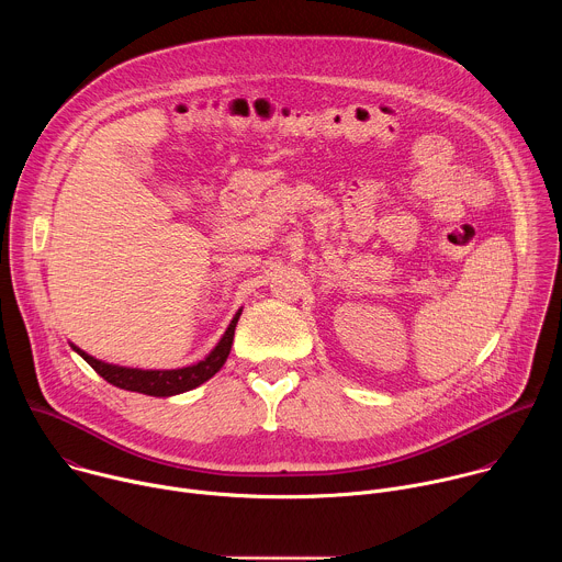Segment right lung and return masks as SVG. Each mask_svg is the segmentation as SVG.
Masks as SVG:
<instances>
[{
	"label": "right lung",
	"mask_w": 562,
	"mask_h": 562,
	"mask_svg": "<svg viewBox=\"0 0 562 562\" xmlns=\"http://www.w3.org/2000/svg\"><path fill=\"white\" fill-rule=\"evenodd\" d=\"M239 313H243V311L235 313L226 334L222 336L217 347L204 360H200L198 364H191V367H182V369H167V371L128 369V367H117V364L95 360L93 356L85 353L82 349H77L72 345L70 347L79 356H82L106 382H111L120 389H126V391H137V393H144V395H155V397H167V395L184 393V391H191V389L200 386L202 382L213 378L224 367V362L231 353V345H233L235 325L239 319Z\"/></svg>",
	"instance_id": "obj_1"
}]
</instances>
